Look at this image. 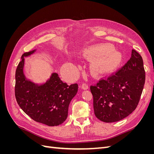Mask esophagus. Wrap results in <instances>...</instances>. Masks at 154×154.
I'll return each mask as SVG.
<instances>
[{"mask_svg": "<svg viewBox=\"0 0 154 154\" xmlns=\"http://www.w3.org/2000/svg\"><path fill=\"white\" fill-rule=\"evenodd\" d=\"M82 88L83 90H87L88 88V86L85 83H83L82 84Z\"/></svg>", "mask_w": 154, "mask_h": 154, "instance_id": "1", "label": "esophagus"}]
</instances>
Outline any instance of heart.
Segmentation results:
<instances>
[{"label": "heart", "mask_w": 154, "mask_h": 154, "mask_svg": "<svg viewBox=\"0 0 154 154\" xmlns=\"http://www.w3.org/2000/svg\"><path fill=\"white\" fill-rule=\"evenodd\" d=\"M111 48L108 45H93L87 48L83 53V57L90 60L102 57L96 60L92 64V70L96 74H104L119 63V60L116 53L110 52Z\"/></svg>", "instance_id": "1"}]
</instances>
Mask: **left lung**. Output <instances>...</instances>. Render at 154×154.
Segmentation results:
<instances>
[{"label": "left lung", "instance_id": "left-lung-1", "mask_svg": "<svg viewBox=\"0 0 154 154\" xmlns=\"http://www.w3.org/2000/svg\"><path fill=\"white\" fill-rule=\"evenodd\" d=\"M144 82L142 57L132 49L130 60L118 72L91 86L96 117L105 123L127 117L136 109Z\"/></svg>", "mask_w": 154, "mask_h": 154}]
</instances>
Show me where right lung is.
Listing matches in <instances>:
<instances>
[{"mask_svg":"<svg viewBox=\"0 0 154 154\" xmlns=\"http://www.w3.org/2000/svg\"><path fill=\"white\" fill-rule=\"evenodd\" d=\"M36 49L22 54L15 72V97L22 110L35 122L49 127L63 123L68 116L70 102L78 89L76 83L68 85L58 74L53 72L45 82L35 83L27 79L24 72V57Z\"/></svg>","mask_w":154,"mask_h":154,"instance_id":"right-lung-1","label":"right lung"}]
</instances>
